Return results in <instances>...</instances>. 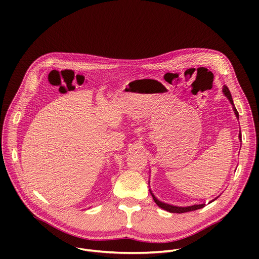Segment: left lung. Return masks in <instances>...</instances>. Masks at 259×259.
I'll list each match as a JSON object with an SVG mask.
<instances>
[{
	"label": "left lung",
	"instance_id": "left-lung-1",
	"mask_svg": "<svg viewBox=\"0 0 259 259\" xmlns=\"http://www.w3.org/2000/svg\"><path fill=\"white\" fill-rule=\"evenodd\" d=\"M224 93H225V95L228 97V99L230 100V102L233 104V108H234V112H235V114H236V116H237V118H239V113H238V110L236 109V107H235V104H234V101H233V98H232V95H231V92H230V90H229V88L227 87V86H224ZM239 138L240 139H242V134H241V131H240V133H239ZM150 192H151V195H152V197H153V199H154V201L156 202V204L160 207V208H162V209H164V210H166V211H168V212H171V213H184V212H190V211H195V210H198V209H201V208H203V207H205V204H199V205H193V206H188V207H179V206H173V205H170V204H167V203H164V202H161V201H159L156 197H155V195L152 193V191L150 190ZM217 199V198H216ZM216 199H214V200H216ZM213 200V201H214Z\"/></svg>",
	"mask_w": 259,
	"mask_h": 259
}]
</instances>
